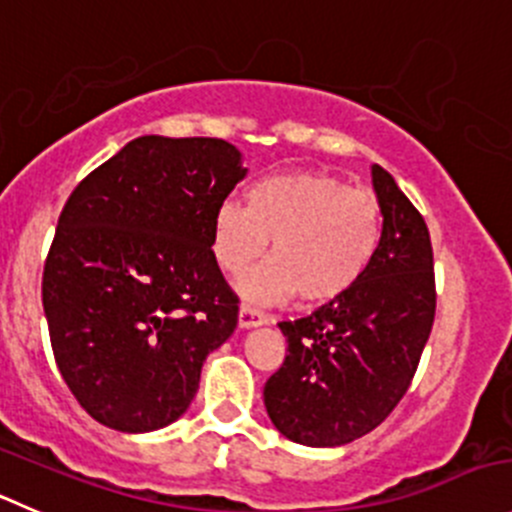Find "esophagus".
<instances>
[{"label":"esophagus","instance_id":"esophagus-1","mask_svg":"<svg viewBox=\"0 0 512 512\" xmlns=\"http://www.w3.org/2000/svg\"><path fill=\"white\" fill-rule=\"evenodd\" d=\"M269 324V316L261 314L259 309H251V306H241L238 309V326L241 329H253V326Z\"/></svg>","mask_w":512,"mask_h":512}]
</instances>
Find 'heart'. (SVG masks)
<instances>
[{"mask_svg": "<svg viewBox=\"0 0 512 512\" xmlns=\"http://www.w3.org/2000/svg\"><path fill=\"white\" fill-rule=\"evenodd\" d=\"M271 259L238 281L251 301L329 304L362 281L382 238V208L369 191L319 170L269 175L248 188V206L213 213V256L241 274L269 248Z\"/></svg>", "mask_w": 512, "mask_h": 512, "instance_id": "b5f03b06", "label": "heart"}]
</instances>
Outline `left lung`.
I'll list each match as a JSON object with an SVG mask.
<instances>
[{"label": "left lung", "instance_id": "obj_1", "mask_svg": "<svg viewBox=\"0 0 512 512\" xmlns=\"http://www.w3.org/2000/svg\"><path fill=\"white\" fill-rule=\"evenodd\" d=\"M382 238L354 289L314 314L281 321L286 359L264 387L276 430L309 447H339L387 420L405 397L435 321L425 218L392 175L372 165Z\"/></svg>", "mask_w": 512, "mask_h": 512}]
</instances>
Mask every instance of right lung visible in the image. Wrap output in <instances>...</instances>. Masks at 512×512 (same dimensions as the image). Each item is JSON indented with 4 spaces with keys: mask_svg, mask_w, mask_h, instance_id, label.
Wrapping results in <instances>:
<instances>
[{
    "mask_svg": "<svg viewBox=\"0 0 512 512\" xmlns=\"http://www.w3.org/2000/svg\"><path fill=\"white\" fill-rule=\"evenodd\" d=\"M246 173L226 140L143 135L67 198L42 304L62 379L100 425L140 435L191 407L238 321L211 238Z\"/></svg>",
    "mask_w": 512,
    "mask_h": 512,
    "instance_id": "obj_1",
    "label": "right lung"
}]
</instances>
